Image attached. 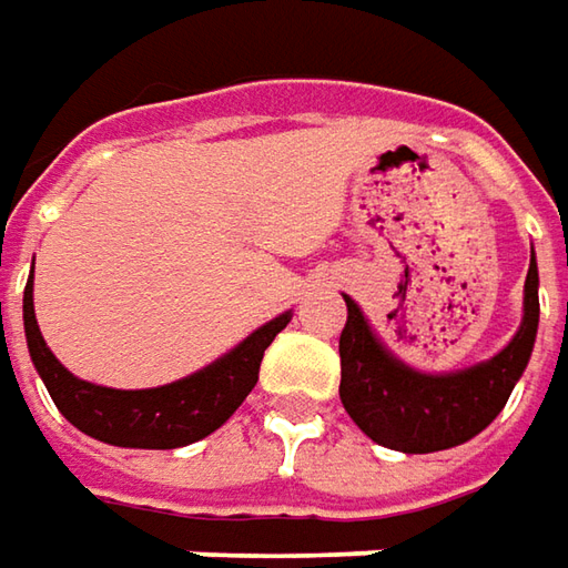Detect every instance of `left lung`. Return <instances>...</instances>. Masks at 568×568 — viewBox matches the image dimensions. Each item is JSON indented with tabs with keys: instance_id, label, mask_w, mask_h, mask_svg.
<instances>
[{
	"instance_id": "8db88e82",
	"label": "left lung",
	"mask_w": 568,
	"mask_h": 568,
	"mask_svg": "<svg viewBox=\"0 0 568 568\" xmlns=\"http://www.w3.org/2000/svg\"><path fill=\"white\" fill-rule=\"evenodd\" d=\"M341 404L363 433L385 448L426 455L462 446L496 420L531 361L537 338V262L525 277V316L515 338L490 361L458 373H420L398 361L369 328L361 306L344 296Z\"/></svg>"
}]
</instances>
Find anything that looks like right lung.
Instances as JSON below:
<instances>
[{
	"label": "right lung",
	"mask_w": 568,
	"mask_h": 568,
	"mask_svg": "<svg viewBox=\"0 0 568 568\" xmlns=\"http://www.w3.org/2000/svg\"><path fill=\"white\" fill-rule=\"evenodd\" d=\"M287 322L291 313L265 322L221 361L186 379L170 382L161 388L125 392L78 379L55 361L33 316V277H28L24 287L28 351L50 398L62 410V417L81 433L122 448H180L205 439L217 426L227 424L230 414L246 402V395L258 382L265 347L281 328H287Z\"/></svg>",
	"instance_id": "add662e5"
}]
</instances>
